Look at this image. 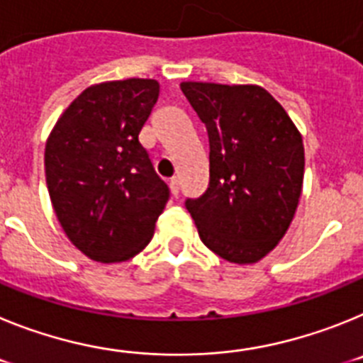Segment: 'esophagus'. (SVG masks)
<instances>
[{
    "label": "esophagus",
    "mask_w": 363,
    "mask_h": 363,
    "mask_svg": "<svg viewBox=\"0 0 363 363\" xmlns=\"http://www.w3.org/2000/svg\"><path fill=\"white\" fill-rule=\"evenodd\" d=\"M169 185H171L172 194H174V196H178V194H179V179L178 178H171Z\"/></svg>",
    "instance_id": "34e87169"
}]
</instances>
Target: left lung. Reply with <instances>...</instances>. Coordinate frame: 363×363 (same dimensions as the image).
I'll return each instance as SVG.
<instances>
[{"mask_svg": "<svg viewBox=\"0 0 363 363\" xmlns=\"http://www.w3.org/2000/svg\"><path fill=\"white\" fill-rule=\"evenodd\" d=\"M209 136V185L185 207L200 240L227 262L255 264L284 238L303 184V142L256 85L182 83Z\"/></svg>", "mask_w": 363, "mask_h": 363, "instance_id": "1", "label": "left lung"}]
</instances>
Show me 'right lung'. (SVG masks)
Wrapping results in <instances>:
<instances>
[{
  "label": "right lung",
  "instance_id": "add662e5",
  "mask_svg": "<svg viewBox=\"0 0 363 363\" xmlns=\"http://www.w3.org/2000/svg\"><path fill=\"white\" fill-rule=\"evenodd\" d=\"M158 94L154 79L89 86L45 147L54 213L70 242L96 262H125L143 251L171 198L140 143Z\"/></svg>",
  "mask_w": 363,
  "mask_h": 363
}]
</instances>
